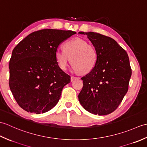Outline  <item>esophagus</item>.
I'll list each match as a JSON object with an SVG mask.
<instances>
[{"mask_svg":"<svg viewBox=\"0 0 147 147\" xmlns=\"http://www.w3.org/2000/svg\"><path fill=\"white\" fill-rule=\"evenodd\" d=\"M76 79H78V78L76 77V76H71V82H73L74 80H76Z\"/></svg>","mask_w":147,"mask_h":147,"instance_id":"obj_1","label":"esophagus"}]
</instances>
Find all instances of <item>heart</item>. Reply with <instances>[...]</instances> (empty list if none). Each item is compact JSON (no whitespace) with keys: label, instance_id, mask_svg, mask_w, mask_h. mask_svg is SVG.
Here are the masks:
<instances>
[{"label":"heart","instance_id":"obj_1","mask_svg":"<svg viewBox=\"0 0 147 147\" xmlns=\"http://www.w3.org/2000/svg\"><path fill=\"white\" fill-rule=\"evenodd\" d=\"M55 59L62 70H65L71 61L74 71L87 73L95 66L97 61V52L93 46L88 45L86 40L76 38L66 42L64 50H57Z\"/></svg>","mask_w":147,"mask_h":147}]
</instances>
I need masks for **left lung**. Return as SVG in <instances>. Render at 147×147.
I'll return each mask as SVG.
<instances>
[{"label":"left lung","instance_id":"obj_1","mask_svg":"<svg viewBox=\"0 0 147 147\" xmlns=\"http://www.w3.org/2000/svg\"><path fill=\"white\" fill-rule=\"evenodd\" d=\"M86 35L97 52L94 68L82 78L83 86L78 95L83 107L93 114L114 112L128 90L131 69L127 52L110 37L95 32Z\"/></svg>","mask_w":147,"mask_h":147}]
</instances>
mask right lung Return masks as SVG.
<instances>
[{"instance_id": "obj_1", "label": "right lung", "mask_w": 147, "mask_h": 147, "mask_svg": "<svg viewBox=\"0 0 147 147\" xmlns=\"http://www.w3.org/2000/svg\"><path fill=\"white\" fill-rule=\"evenodd\" d=\"M76 33L45 29L30 34L13 49L9 61V87L18 105L40 114L54 107L71 82L55 59L59 45Z\"/></svg>"}]
</instances>
